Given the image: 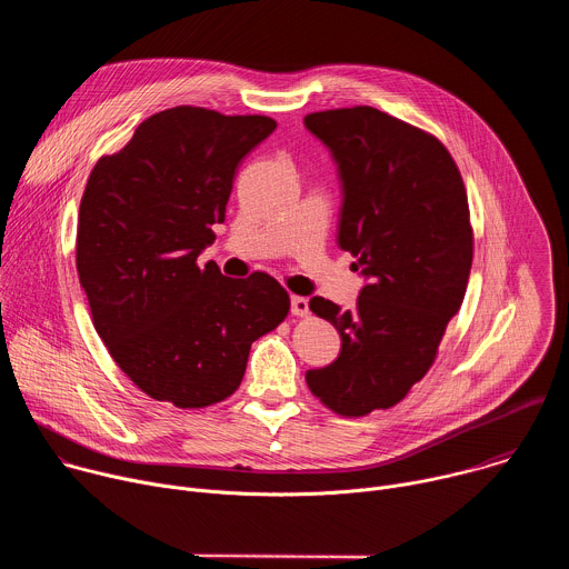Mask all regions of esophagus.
<instances>
[{
  "mask_svg": "<svg viewBox=\"0 0 569 569\" xmlns=\"http://www.w3.org/2000/svg\"><path fill=\"white\" fill-rule=\"evenodd\" d=\"M290 312L297 315V317H306L308 315V299L306 297H290Z\"/></svg>",
  "mask_w": 569,
  "mask_h": 569,
  "instance_id": "esophagus-1",
  "label": "esophagus"
}]
</instances>
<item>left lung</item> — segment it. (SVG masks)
I'll use <instances>...</instances> for the list:
<instances>
[{
  "mask_svg": "<svg viewBox=\"0 0 569 569\" xmlns=\"http://www.w3.org/2000/svg\"><path fill=\"white\" fill-rule=\"evenodd\" d=\"M303 126L329 148L342 187L338 246L365 277L353 310L312 297L342 338L340 356L308 369L310 391L342 417L396 405L435 362L472 263L459 169L432 134L376 108L312 112Z\"/></svg>",
  "mask_w": 569,
  "mask_h": 569,
  "instance_id": "left-lung-1",
  "label": "left lung"
}]
</instances>
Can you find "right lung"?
Wrapping results in <instances>:
<instances>
[{
	"instance_id": "right-lung-1",
	"label": "right lung",
	"mask_w": 569,
	"mask_h": 569,
	"mask_svg": "<svg viewBox=\"0 0 569 569\" xmlns=\"http://www.w3.org/2000/svg\"><path fill=\"white\" fill-rule=\"evenodd\" d=\"M277 128L180 106L148 117L106 154L78 211L76 270L94 329L150 398L196 410L231 396L252 342L290 310L277 279L200 268L224 220L238 164Z\"/></svg>"
}]
</instances>
